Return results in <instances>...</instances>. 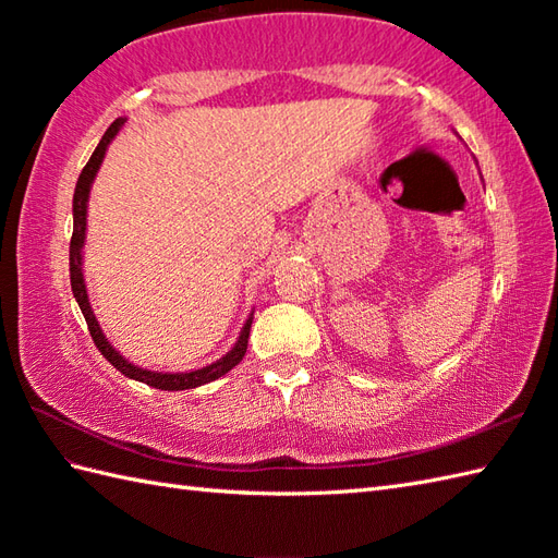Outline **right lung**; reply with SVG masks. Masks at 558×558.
Wrapping results in <instances>:
<instances>
[{
    "label": "right lung",
    "mask_w": 558,
    "mask_h": 558,
    "mask_svg": "<svg viewBox=\"0 0 558 558\" xmlns=\"http://www.w3.org/2000/svg\"><path fill=\"white\" fill-rule=\"evenodd\" d=\"M126 120H114L110 124L108 132L100 138L98 148L93 150L90 160L86 162V168L81 170L78 174V182H76V192H74V234H71V244H69V272H71V292H74V298L81 306V314L86 318L88 330H90V338L96 342V348L102 352V357L108 360L114 369H120L124 376L134 378V381H141L146 386L153 388H160V390H186V388H196V386H204L216 381V378L228 374L232 366H236L242 362L244 352H246V342H248V328H252V318L254 314L246 318V324L242 328L240 338H236L234 348L225 354V357L216 360L213 364L204 366V369H194V372H177V374H162V372H148V369H141V366L126 362L120 352H117L108 338H105L102 328L98 324L96 314L90 310V302H88V292H86V280H83V270H81V248H83V240H86V210H88V194H90V184L96 180V174L100 170V162L105 158V150H108L110 141L120 134V129L124 126Z\"/></svg>",
    "instance_id": "1"
}]
</instances>
